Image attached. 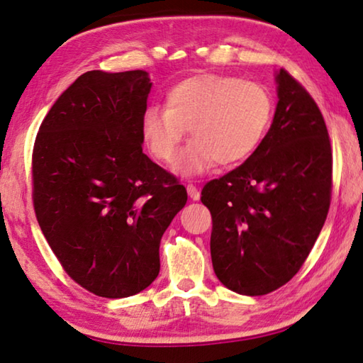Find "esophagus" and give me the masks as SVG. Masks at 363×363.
Here are the masks:
<instances>
[{
  "label": "esophagus",
  "mask_w": 363,
  "mask_h": 363,
  "mask_svg": "<svg viewBox=\"0 0 363 363\" xmlns=\"http://www.w3.org/2000/svg\"><path fill=\"white\" fill-rule=\"evenodd\" d=\"M187 194L192 200H200V190L196 186H194V184H189L187 186Z\"/></svg>",
  "instance_id": "esophagus-1"
}]
</instances>
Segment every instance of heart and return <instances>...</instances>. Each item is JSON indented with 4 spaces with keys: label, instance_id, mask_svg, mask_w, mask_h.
I'll return each instance as SVG.
<instances>
[{
    "label": "heart",
    "instance_id": "heart-1",
    "mask_svg": "<svg viewBox=\"0 0 363 363\" xmlns=\"http://www.w3.org/2000/svg\"><path fill=\"white\" fill-rule=\"evenodd\" d=\"M274 101L262 84L218 73L182 79L168 91L164 108L143 116V136L152 155L173 162L189 130L190 139L177 162L184 174H201L219 163L235 167L253 155L269 131Z\"/></svg>",
    "mask_w": 363,
    "mask_h": 363
}]
</instances>
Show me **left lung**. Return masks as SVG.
I'll return each instance as SVG.
<instances>
[{"mask_svg": "<svg viewBox=\"0 0 363 363\" xmlns=\"http://www.w3.org/2000/svg\"><path fill=\"white\" fill-rule=\"evenodd\" d=\"M277 108L253 155L201 190L211 213V261L220 284L247 296L285 285L327 219L333 157L317 104L286 70Z\"/></svg>", "mask_w": 363, "mask_h": 363, "instance_id": "left-lung-1", "label": "left lung"}]
</instances>
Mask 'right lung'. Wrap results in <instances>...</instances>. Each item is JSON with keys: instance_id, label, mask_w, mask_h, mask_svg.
Instances as JSON below:
<instances>
[{"instance_id": "obj_1", "label": "right lung", "mask_w": 363, "mask_h": 363, "mask_svg": "<svg viewBox=\"0 0 363 363\" xmlns=\"http://www.w3.org/2000/svg\"><path fill=\"white\" fill-rule=\"evenodd\" d=\"M152 88L144 70L86 72L43 120L33 147V205L65 272L102 298L145 290L186 187L143 152Z\"/></svg>"}]
</instances>
